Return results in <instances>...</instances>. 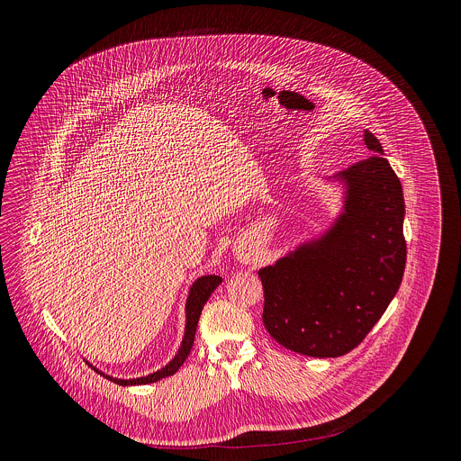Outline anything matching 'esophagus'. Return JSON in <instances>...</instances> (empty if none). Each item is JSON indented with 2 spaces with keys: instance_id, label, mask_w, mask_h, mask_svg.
<instances>
[{
  "instance_id": "obj_1",
  "label": "esophagus",
  "mask_w": 461,
  "mask_h": 461,
  "mask_svg": "<svg viewBox=\"0 0 461 461\" xmlns=\"http://www.w3.org/2000/svg\"><path fill=\"white\" fill-rule=\"evenodd\" d=\"M236 256H238V259H240L241 263H254V259H256V250H254L252 247L245 245L243 249H240V250H238V254H236Z\"/></svg>"
}]
</instances>
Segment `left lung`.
<instances>
[{
    "label": "left lung",
    "instance_id": "8db88e82",
    "mask_svg": "<svg viewBox=\"0 0 461 461\" xmlns=\"http://www.w3.org/2000/svg\"><path fill=\"white\" fill-rule=\"evenodd\" d=\"M371 150L339 172L344 205L329 230L259 269L264 327L284 348L318 358L357 348L401 285L406 264L404 198L373 132Z\"/></svg>",
    "mask_w": 461,
    "mask_h": 461
}]
</instances>
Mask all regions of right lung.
Returning <instances> with one entry per match:
<instances>
[{
	"instance_id": "1",
	"label": "right lung",
	"mask_w": 461,
	"mask_h": 461,
	"mask_svg": "<svg viewBox=\"0 0 461 461\" xmlns=\"http://www.w3.org/2000/svg\"><path fill=\"white\" fill-rule=\"evenodd\" d=\"M221 284V276L218 275H205V276H198L197 280L194 282L192 289H190V294H188V300H186V330H185V337H183V342H181V348L177 351V355L159 371L152 373V375H147V376H141V378H132V380H119V378H113V376H108L101 371L104 378H108L110 382L117 384V385H122V387H128V385H145V384H154L161 378H167V376H172L179 371V367L185 364V360L188 358L192 348H194V340H195V331H197L198 318H200V312L205 305V302L209 300L211 293Z\"/></svg>"
}]
</instances>
